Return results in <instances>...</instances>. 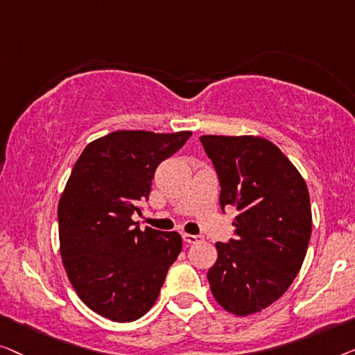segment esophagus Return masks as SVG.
Here are the masks:
<instances>
[{
	"label": "esophagus",
	"mask_w": 355,
	"mask_h": 355,
	"mask_svg": "<svg viewBox=\"0 0 355 355\" xmlns=\"http://www.w3.org/2000/svg\"><path fill=\"white\" fill-rule=\"evenodd\" d=\"M202 239H204V238L201 236V234H188V233H183V241L188 243V244L201 243Z\"/></svg>",
	"instance_id": "34e87169"
}]
</instances>
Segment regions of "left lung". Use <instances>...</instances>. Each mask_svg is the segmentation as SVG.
<instances>
[{"label": "left lung", "instance_id": "8db88e82", "mask_svg": "<svg viewBox=\"0 0 355 355\" xmlns=\"http://www.w3.org/2000/svg\"><path fill=\"white\" fill-rule=\"evenodd\" d=\"M220 182V207H236L234 238L217 243L207 279L216 301L251 315L286 293L312 233L307 184L279 149L261 137L199 138Z\"/></svg>", "mask_w": 355, "mask_h": 355}]
</instances>
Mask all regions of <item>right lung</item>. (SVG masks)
I'll return each instance as SVG.
<instances>
[{
	"label": "right lung",
	"mask_w": 355,
	"mask_h": 355,
	"mask_svg": "<svg viewBox=\"0 0 355 355\" xmlns=\"http://www.w3.org/2000/svg\"><path fill=\"white\" fill-rule=\"evenodd\" d=\"M189 137L119 130L89 143L72 168L58 206L62 263L78 297L109 320L143 317L182 251L177 232L139 230L132 216L159 164Z\"/></svg>",
	"instance_id": "1"
}]
</instances>
